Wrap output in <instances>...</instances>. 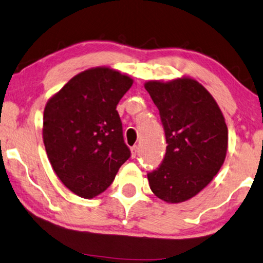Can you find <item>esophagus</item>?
Instances as JSON below:
<instances>
[{
  "label": "esophagus",
  "mask_w": 263,
  "mask_h": 263,
  "mask_svg": "<svg viewBox=\"0 0 263 263\" xmlns=\"http://www.w3.org/2000/svg\"><path fill=\"white\" fill-rule=\"evenodd\" d=\"M130 152H132V157H136L137 152H139V147H137V145H133L130 148Z\"/></svg>",
  "instance_id": "obj_1"
}]
</instances>
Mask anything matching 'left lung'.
I'll return each mask as SVG.
<instances>
[{
  "label": "left lung",
  "mask_w": 263,
  "mask_h": 263,
  "mask_svg": "<svg viewBox=\"0 0 263 263\" xmlns=\"http://www.w3.org/2000/svg\"><path fill=\"white\" fill-rule=\"evenodd\" d=\"M145 90L160 111L167 152L148 174L152 192L168 203L197 195L219 173L228 149V128L211 92L188 76L148 81Z\"/></svg>",
  "instance_id": "left-lung-1"
}]
</instances>
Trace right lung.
<instances>
[{
  "mask_svg": "<svg viewBox=\"0 0 263 263\" xmlns=\"http://www.w3.org/2000/svg\"><path fill=\"white\" fill-rule=\"evenodd\" d=\"M133 82L109 67L90 68L68 81L44 107L47 156L61 182L80 197L106 191L130 156L116 106Z\"/></svg>",
  "mask_w": 263,
  "mask_h": 263,
  "instance_id": "obj_1",
  "label": "right lung"
}]
</instances>
